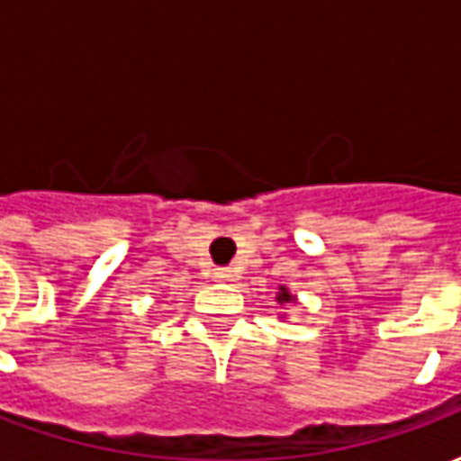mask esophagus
I'll use <instances>...</instances> for the list:
<instances>
[{"instance_id": "obj_1", "label": "esophagus", "mask_w": 461, "mask_h": 461, "mask_svg": "<svg viewBox=\"0 0 461 461\" xmlns=\"http://www.w3.org/2000/svg\"><path fill=\"white\" fill-rule=\"evenodd\" d=\"M217 281H230L231 279V269H227V267H221V269H214V274H212Z\"/></svg>"}]
</instances>
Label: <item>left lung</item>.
<instances>
[{
	"instance_id": "obj_1",
	"label": "left lung",
	"mask_w": 461,
	"mask_h": 461,
	"mask_svg": "<svg viewBox=\"0 0 461 461\" xmlns=\"http://www.w3.org/2000/svg\"><path fill=\"white\" fill-rule=\"evenodd\" d=\"M276 301H279V303H289V301H294V299H291L289 291L281 286V294H279V296H276Z\"/></svg>"
}]
</instances>
